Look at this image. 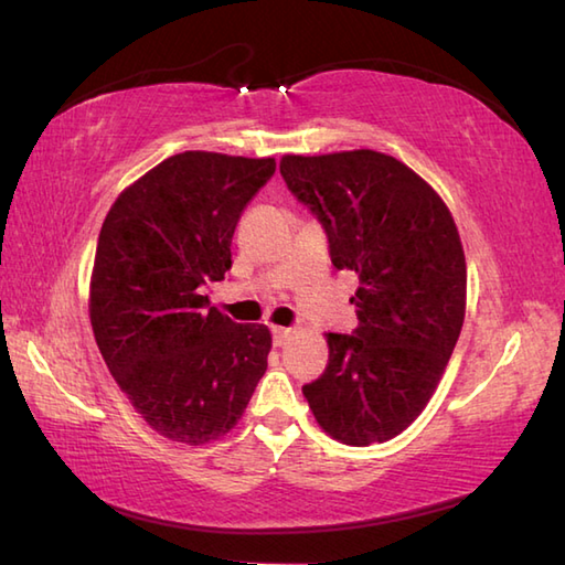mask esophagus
Returning <instances> with one entry per match:
<instances>
[{
	"mask_svg": "<svg viewBox=\"0 0 565 565\" xmlns=\"http://www.w3.org/2000/svg\"><path fill=\"white\" fill-rule=\"evenodd\" d=\"M291 335H294L291 328H281V326H274V328H271V338H274V345H276V348L286 345V340H289Z\"/></svg>",
	"mask_w": 565,
	"mask_h": 565,
	"instance_id": "obj_1",
	"label": "esophagus"
}]
</instances>
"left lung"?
Here are the masks:
<instances>
[{"mask_svg":"<svg viewBox=\"0 0 565 565\" xmlns=\"http://www.w3.org/2000/svg\"><path fill=\"white\" fill-rule=\"evenodd\" d=\"M289 191L323 225L335 269L358 274L352 335L328 333V367L303 396L348 446L384 444L424 412L466 318V254L440 195L372 149L284 157Z\"/></svg>","mask_w":565,"mask_h":565,"instance_id":"left-lung-1","label":"left lung"}]
</instances>
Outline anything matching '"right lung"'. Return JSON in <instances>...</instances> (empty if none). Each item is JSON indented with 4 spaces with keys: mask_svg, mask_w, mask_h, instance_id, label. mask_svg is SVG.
Instances as JSON below:
<instances>
[{
    "mask_svg": "<svg viewBox=\"0 0 565 565\" xmlns=\"http://www.w3.org/2000/svg\"><path fill=\"white\" fill-rule=\"evenodd\" d=\"M274 159L183 151L119 193L99 230L90 323L109 372L157 434L188 446L225 436L267 372V326H239L205 286L232 267L242 210Z\"/></svg>",
    "mask_w": 565,
    "mask_h": 565,
    "instance_id": "obj_1",
    "label": "right lung"
}]
</instances>
